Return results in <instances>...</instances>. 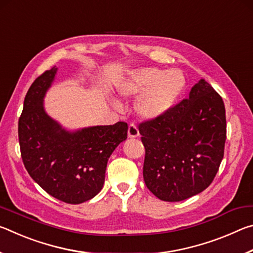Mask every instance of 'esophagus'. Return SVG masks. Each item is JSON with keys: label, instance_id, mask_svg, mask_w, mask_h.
<instances>
[{"label": "esophagus", "instance_id": "obj_1", "mask_svg": "<svg viewBox=\"0 0 253 253\" xmlns=\"http://www.w3.org/2000/svg\"><path fill=\"white\" fill-rule=\"evenodd\" d=\"M139 136V130L135 124H130L129 127H128V137L129 138H135V137Z\"/></svg>", "mask_w": 253, "mask_h": 253}]
</instances>
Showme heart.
Listing matches in <instances>:
<instances>
[{
    "label": "heart",
    "instance_id": "b5f03b06",
    "mask_svg": "<svg viewBox=\"0 0 253 253\" xmlns=\"http://www.w3.org/2000/svg\"><path fill=\"white\" fill-rule=\"evenodd\" d=\"M185 77L178 69L142 68L132 70L117 84L125 98L139 96L136 110L148 119L158 118L172 108L185 88Z\"/></svg>",
    "mask_w": 253,
    "mask_h": 253
}]
</instances>
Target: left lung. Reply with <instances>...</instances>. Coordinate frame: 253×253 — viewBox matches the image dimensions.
Here are the masks:
<instances>
[{
    "instance_id": "obj_1",
    "label": "left lung",
    "mask_w": 253,
    "mask_h": 253,
    "mask_svg": "<svg viewBox=\"0 0 253 253\" xmlns=\"http://www.w3.org/2000/svg\"><path fill=\"white\" fill-rule=\"evenodd\" d=\"M138 129L145 147L144 181L158 199L178 202L213 182L224 155L226 119L222 97L204 79L188 98L140 123Z\"/></svg>"
}]
</instances>
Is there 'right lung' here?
<instances>
[{
  "mask_svg": "<svg viewBox=\"0 0 253 253\" xmlns=\"http://www.w3.org/2000/svg\"><path fill=\"white\" fill-rule=\"evenodd\" d=\"M57 68L33 81L24 98L19 119V143L23 164L46 193L65 203L92 199L105 182L111 153L127 138V123L66 129L48 116L43 97L54 80Z\"/></svg>",
  "mask_w": 253,
  "mask_h": 253,
  "instance_id": "add662e5",
  "label": "right lung"
}]
</instances>
